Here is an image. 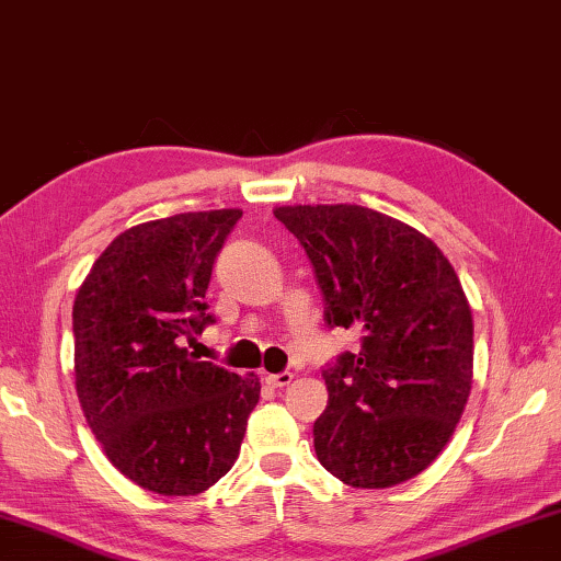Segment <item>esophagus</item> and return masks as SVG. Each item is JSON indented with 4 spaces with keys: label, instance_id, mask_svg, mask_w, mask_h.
Listing matches in <instances>:
<instances>
[{
    "label": "esophagus",
    "instance_id": "esophagus-1",
    "mask_svg": "<svg viewBox=\"0 0 561 561\" xmlns=\"http://www.w3.org/2000/svg\"><path fill=\"white\" fill-rule=\"evenodd\" d=\"M291 374L289 371H282V374H270V376H264V383L267 386H272V388H284V386H289L291 383Z\"/></svg>",
    "mask_w": 561,
    "mask_h": 561
}]
</instances>
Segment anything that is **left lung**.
Instances as JSON below:
<instances>
[{"mask_svg":"<svg viewBox=\"0 0 561 561\" xmlns=\"http://www.w3.org/2000/svg\"><path fill=\"white\" fill-rule=\"evenodd\" d=\"M334 329L360 348L324 368L327 411L314 423L319 462L351 488L415 478L448 445L472 386V311L433 240L360 205H284Z\"/></svg>","mask_w":561,"mask_h":561,"instance_id":"8db88e82","label":"left lung"}]
</instances>
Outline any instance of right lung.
I'll list each match as a JSON object with an SVG mask.
<instances>
[{"instance_id": "1", "label": "right lung", "mask_w": 561, "mask_h": 561, "mask_svg": "<svg viewBox=\"0 0 561 561\" xmlns=\"http://www.w3.org/2000/svg\"><path fill=\"white\" fill-rule=\"evenodd\" d=\"M242 210L183 213L121 232L73 301L76 393L116 470L183 497L213 488L240 455L260 378L185 348L215 317L205 291Z\"/></svg>"}]
</instances>
